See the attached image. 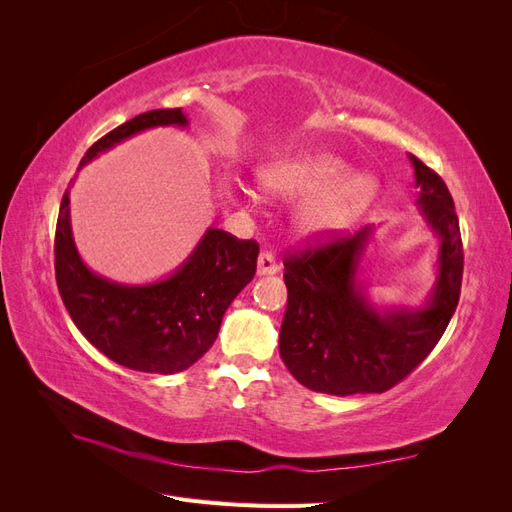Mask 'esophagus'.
<instances>
[{"label":"esophagus","mask_w":512,"mask_h":512,"mask_svg":"<svg viewBox=\"0 0 512 512\" xmlns=\"http://www.w3.org/2000/svg\"><path fill=\"white\" fill-rule=\"evenodd\" d=\"M277 271H280V262L271 252H262L258 256V275H275Z\"/></svg>","instance_id":"1"}]
</instances>
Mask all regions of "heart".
<instances>
[{
    "label": "heart",
    "instance_id": "1",
    "mask_svg": "<svg viewBox=\"0 0 512 512\" xmlns=\"http://www.w3.org/2000/svg\"><path fill=\"white\" fill-rule=\"evenodd\" d=\"M350 173V164L329 151H301L262 166V190L280 198L307 196L294 222L305 237H329L346 230L378 196V181Z\"/></svg>",
    "mask_w": 512,
    "mask_h": 512
}]
</instances>
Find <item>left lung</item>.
<instances>
[{
  "label": "left lung",
  "instance_id": "1",
  "mask_svg": "<svg viewBox=\"0 0 512 512\" xmlns=\"http://www.w3.org/2000/svg\"><path fill=\"white\" fill-rule=\"evenodd\" d=\"M408 158L418 211L438 237L436 284L421 307L371 303L359 275L374 226L288 256L280 356L307 389L339 397L389 391L427 359L455 314L463 247L453 196L438 173Z\"/></svg>",
  "mask_w": 512,
  "mask_h": 512
}]
</instances>
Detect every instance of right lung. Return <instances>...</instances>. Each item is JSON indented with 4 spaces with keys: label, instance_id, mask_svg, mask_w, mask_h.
I'll use <instances>...</instances> for the list:
<instances>
[{
    "label": "right lung",
    "instance_id": "1",
    "mask_svg": "<svg viewBox=\"0 0 512 512\" xmlns=\"http://www.w3.org/2000/svg\"><path fill=\"white\" fill-rule=\"evenodd\" d=\"M160 126H188L181 108H158L121 123L91 145L79 170L126 138ZM74 185V181H70ZM258 243L207 228L194 252L164 280L117 284L91 271L76 250L70 190L61 198L55 230V277L72 322L108 359L147 374L188 369L218 337L228 305L252 282Z\"/></svg>",
    "mask_w": 512,
    "mask_h": 512
}]
</instances>
